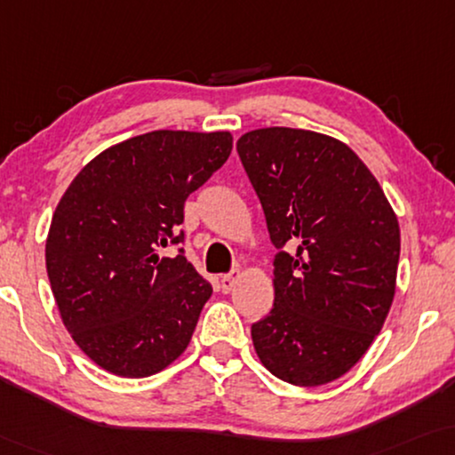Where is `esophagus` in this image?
<instances>
[{
	"instance_id": "1",
	"label": "esophagus",
	"mask_w": 455,
	"mask_h": 455,
	"mask_svg": "<svg viewBox=\"0 0 455 455\" xmlns=\"http://www.w3.org/2000/svg\"><path fill=\"white\" fill-rule=\"evenodd\" d=\"M236 278H239V270H233V272L225 274V276L220 278V291H222V292H230V291H233Z\"/></svg>"
}]
</instances>
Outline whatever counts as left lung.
Returning a JSON list of instances; mask_svg holds the SVG:
<instances>
[{"label":"left lung","instance_id":"1","mask_svg":"<svg viewBox=\"0 0 455 455\" xmlns=\"http://www.w3.org/2000/svg\"><path fill=\"white\" fill-rule=\"evenodd\" d=\"M236 152L266 214L274 307L251 325L266 369L292 386H323L358 363L395 292L400 227L386 194L347 144L264 127Z\"/></svg>","mask_w":455,"mask_h":455}]
</instances>
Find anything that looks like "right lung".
<instances>
[{"label": "right lung", "mask_w": 455, "mask_h": 455, "mask_svg": "<svg viewBox=\"0 0 455 455\" xmlns=\"http://www.w3.org/2000/svg\"><path fill=\"white\" fill-rule=\"evenodd\" d=\"M233 150L228 132L158 130L111 146L57 204L44 259L76 344L99 367L148 377L188 348L212 294L179 247L185 200Z\"/></svg>", "instance_id": "add662e5"}]
</instances>
